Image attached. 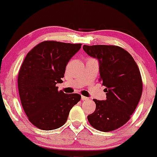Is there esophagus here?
Returning <instances> with one entry per match:
<instances>
[{"label": "esophagus", "mask_w": 157, "mask_h": 157, "mask_svg": "<svg viewBox=\"0 0 157 157\" xmlns=\"http://www.w3.org/2000/svg\"><path fill=\"white\" fill-rule=\"evenodd\" d=\"M81 99H82V100H87L88 98H87V97H86V96H81Z\"/></svg>", "instance_id": "obj_1"}]
</instances>
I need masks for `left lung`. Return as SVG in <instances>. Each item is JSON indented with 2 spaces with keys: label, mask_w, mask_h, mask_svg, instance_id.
<instances>
[{
  "label": "left lung",
  "mask_w": 157,
  "mask_h": 157,
  "mask_svg": "<svg viewBox=\"0 0 157 157\" xmlns=\"http://www.w3.org/2000/svg\"><path fill=\"white\" fill-rule=\"evenodd\" d=\"M83 50L96 58L99 64V81L105 86V100L93 99L96 110L87 116L91 126L108 132L124 125L137 108L143 83L140 70L133 57L115 45H86Z\"/></svg>",
  "instance_id": "left-lung-1"
}]
</instances>
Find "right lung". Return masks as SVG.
I'll list each match as a JSON object with an SVG mask.
<instances>
[{
	"label": "right lung",
	"mask_w": 157,
	"mask_h": 157,
	"mask_svg": "<svg viewBox=\"0 0 157 157\" xmlns=\"http://www.w3.org/2000/svg\"><path fill=\"white\" fill-rule=\"evenodd\" d=\"M81 44L45 41L26 55L18 74L22 106L29 121L39 129L50 131L65 124L69 112L81 99L77 93L58 91L65 68Z\"/></svg>",
	"instance_id": "obj_1"
}]
</instances>
